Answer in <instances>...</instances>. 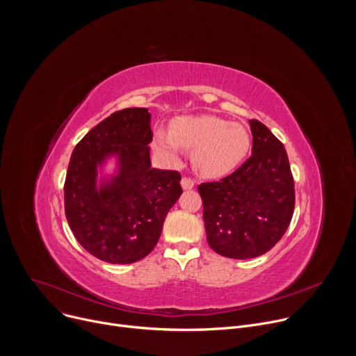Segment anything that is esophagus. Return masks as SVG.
<instances>
[{"mask_svg": "<svg viewBox=\"0 0 356 356\" xmlns=\"http://www.w3.org/2000/svg\"><path fill=\"white\" fill-rule=\"evenodd\" d=\"M194 184H195V181L193 179H190V177H183L181 179V187L184 190H191L194 187Z\"/></svg>", "mask_w": 356, "mask_h": 356, "instance_id": "obj_1", "label": "esophagus"}]
</instances>
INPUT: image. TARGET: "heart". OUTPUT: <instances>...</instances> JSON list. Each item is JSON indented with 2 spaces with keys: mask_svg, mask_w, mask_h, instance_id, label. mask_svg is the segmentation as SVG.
Masks as SVG:
<instances>
[{
  "mask_svg": "<svg viewBox=\"0 0 356 356\" xmlns=\"http://www.w3.org/2000/svg\"><path fill=\"white\" fill-rule=\"evenodd\" d=\"M152 147L170 163L179 162L180 149L194 152L195 172L209 179H220L242 163L250 147V138L239 124L211 115H193L175 118L169 134L155 131Z\"/></svg>",
  "mask_w": 356,
  "mask_h": 356,
  "instance_id": "1",
  "label": "heart"
}]
</instances>
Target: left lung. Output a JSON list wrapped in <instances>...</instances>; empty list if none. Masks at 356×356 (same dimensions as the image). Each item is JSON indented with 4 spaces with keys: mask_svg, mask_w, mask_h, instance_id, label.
Returning <instances> with one entry per match:
<instances>
[{
    "mask_svg": "<svg viewBox=\"0 0 356 356\" xmlns=\"http://www.w3.org/2000/svg\"><path fill=\"white\" fill-rule=\"evenodd\" d=\"M249 124L252 156L220 181L198 186L209 245L232 259L270 250L294 211V180L283 143L261 121Z\"/></svg>",
    "mask_w": 356,
    "mask_h": 356,
    "instance_id": "left-lung-1",
    "label": "left lung"
}]
</instances>
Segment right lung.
Here are the masks:
<instances>
[{
  "mask_svg": "<svg viewBox=\"0 0 356 356\" xmlns=\"http://www.w3.org/2000/svg\"><path fill=\"white\" fill-rule=\"evenodd\" d=\"M147 108H125L76 145L65 181V213L79 243L99 261L134 264L154 250L165 218L183 193L180 173L150 165ZM111 157L118 170L97 183Z\"/></svg>",
  "mask_w": 356,
  "mask_h": 356,
  "instance_id": "add662e5",
  "label": "right lung"
}]
</instances>
